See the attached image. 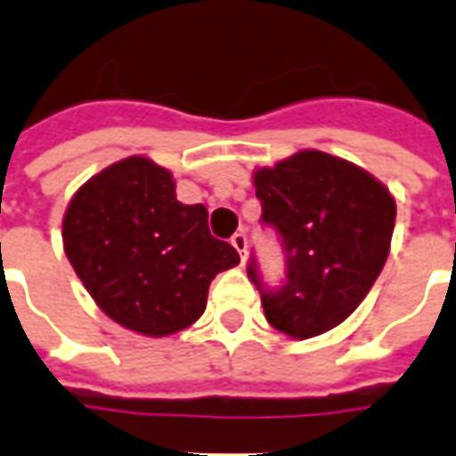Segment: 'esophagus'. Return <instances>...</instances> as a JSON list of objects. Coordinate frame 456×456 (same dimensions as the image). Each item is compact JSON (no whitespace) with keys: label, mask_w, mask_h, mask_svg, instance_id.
Masks as SVG:
<instances>
[{"label":"esophagus","mask_w":456,"mask_h":456,"mask_svg":"<svg viewBox=\"0 0 456 456\" xmlns=\"http://www.w3.org/2000/svg\"><path fill=\"white\" fill-rule=\"evenodd\" d=\"M232 247L237 248L239 256H241V261H244V258H247V247H248L247 234H244V232H237V234L232 237Z\"/></svg>","instance_id":"esophagus-1"}]
</instances>
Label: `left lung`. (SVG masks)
Here are the masks:
<instances>
[{"label":"left lung","instance_id":"8db88e82","mask_svg":"<svg viewBox=\"0 0 456 456\" xmlns=\"http://www.w3.org/2000/svg\"><path fill=\"white\" fill-rule=\"evenodd\" d=\"M261 222L276 229L286 283L268 288L256 258L247 273L271 325L307 339L332 330L359 307L391 248L395 200L349 160L300 151L254 173Z\"/></svg>","mask_w":456,"mask_h":456}]
</instances>
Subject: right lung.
I'll return each instance as SVG.
<instances>
[{
    "label": "right lung",
    "instance_id": "add662e5",
    "mask_svg": "<svg viewBox=\"0 0 456 456\" xmlns=\"http://www.w3.org/2000/svg\"><path fill=\"white\" fill-rule=\"evenodd\" d=\"M63 247L104 315L146 337L190 327L205 313L237 248L209 234L205 205L175 198L170 170L131 156L97 173L70 200Z\"/></svg>",
    "mask_w": 456,
    "mask_h": 456
}]
</instances>
